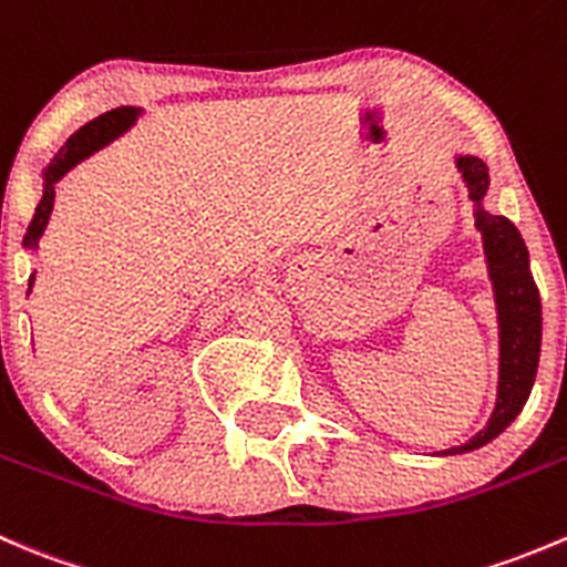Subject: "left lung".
Segmentation results:
<instances>
[{
  "label": "left lung",
  "instance_id": "left-lung-1",
  "mask_svg": "<svg viewBox=\"0 0 567 567\" xmlns=\"http://www.w3.org/2000/svg\"><path fill=\"white\" fill-rule=\"evenodd\" d=\"M457 167L468 187V198L476 204V228L482 231L487 270H491L493 295L498 311V394L496 408L485 427L472 441L441 455H461L485 446L496 439L509 422L520 413L529 400L532 383L540 358V291L529 270V250L520 239L518 228L502 215H487L482 198L487 193V165L476 156H457Z\"/></svg>",
  "mask_w": 567,
  "mask_h": 567
}]
</instances>
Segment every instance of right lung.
Segmentation results:
<instances>
[{
    "label": "right lung",
    "instance_id": "right-lung-1",
    "mask_svg": "<svg viewBox=\"0 0 567 567\" xmlns=\"http://www.w3.org/2000/svg\"><path fill=\"white\" fill-rule=\"evenodd\" d=\"M137 115L140 110H134V106H117V110H110L104 112V115L93 117V121L85 123L80 132L71 134L69 143L54 154L52 165H49L47 173H43V198L41 204L35 206V215H32L30 226H27V234H24L27 248H35L43 228H47L49 215H52V206H54V184H58L60 178L76 165V162H82L85 156H91L93 151H99L101 145H106L110 140H115L117 134L126 132ZM32 281H35V276L30 278V289H32Z\"/></svg>",
    "mask_w": 567,
    "mask_h": 567
}]
</instances>
